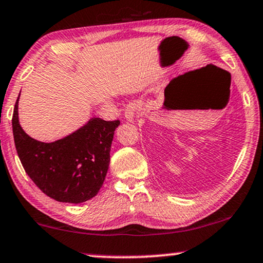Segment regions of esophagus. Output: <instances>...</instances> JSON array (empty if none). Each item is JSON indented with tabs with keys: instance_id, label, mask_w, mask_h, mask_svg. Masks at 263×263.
<instances>
[{
	"instance_id": "esophagus-1",
	"label": "esophagus",
	"mask_w": 263,
	"mask_h": 263,
	"mask_svg": "<svg viewBox=\"0 0 263 263\" xmlns=\"http://www.w3.org/2000/svg\"><path fill=\"white\" fill-rule=\"evenodd\" d=\"M139 108H141V104H139V102H136V101H134V102H129L127 106H126V109H125V119L126 121L128 122H134L135 119H136V115H137Z\"/></svg>"
}]
</instances>
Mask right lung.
<instances>
[{
    "label": "right lung",
    "mask_w": 263,
    "mask_h": 263,
    "mask_svg": "<svg viewBox=\"0 0 263 263\" xmlns=\"http://www.w3.org/2000/svg\"><path fill=\"white\" fill-rule=\"evenodd\" d=\"M19 97L12 119L13 136L27 176L58 202L77 204L95 197L106 179L114 131L120 121L91 118L67 137L40 142L26 135L19 124Z\"/></svg>",
    "instance_id": "obj_1"
}]
</instances>
